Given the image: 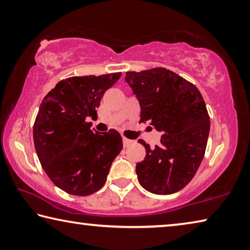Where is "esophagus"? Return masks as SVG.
I'll return each mask as SVG.
<instances>
[{
	"mask_svg": "<svg viewBox=\"0 0 250 250\" xmlns=\"http://www.w3.org/2000/svg\"><path fill=\"white\" fill-rule=\"evenodd\" d=\"M122 140H124V146L125 147L129 146H131L133 143L132 140H130V139H126V138H124V139H122Z\"/></svg>",
	"mask_w": 250,
	"mask_h": 250,
	"instance_id": "1",
	"label": "esophagus"
}]
</instances>
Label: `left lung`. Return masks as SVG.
Instances as JSON below:
<instances>
[{
	"mask_svg": "<svg viewBox=\"0 0 250 250\" xmlns=\"http://www.w3.org/2000/svg\"><path fill=\"white\" fill-rule=\"evenodd\" d=\"M141 107L140 122L162 131L161 143L137 163L139 183L158 195L181 191L195 175L205 154L209 116L200 90L167 68L125 73Z\"/></svg>",
	"mask_w": 250,
	"mask_h": 250,
	"instance_id": "8db88e82",
	"label": "left lung"
}]
</instances>
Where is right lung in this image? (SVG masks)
<instances>
[{"label":"right lung","instance_id":"add662e5","mask_svg":"<svg viewBox=\"0 0 250 250\" xmlns=\"http://www.w3.org/2000/svg\"><path fill=\"white\" fill-rule=\"evenodd\" d=\"M120 76L113 73L64 79L40 105L33 128L37 156L53 183L71 195L87 196L103 188L113 160L122 150L118 131L99 133L86 121L97 116L105 90Z\"/></svg>","mask_w":250,"mask_h":250}]
</instances>
